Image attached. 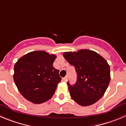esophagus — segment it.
Instances as JSON below:
<instances>
[{
    "label": "esophagus",
    "mask_w": 126,
    "mask_h": 126,
    "mask_svg": "<svg viewBox=\"0 0 126 126\" xmlns=\"http://www.w3.org/2000/svg\"><path fill=\"white\" fill-rule=\"evenodd\" d=\"M67 80H68V76H65L64 78H63V81H64L66 82Z\"/></svg>",
    "instance_id": "1"
}]
</instances>
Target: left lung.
I'll use <instances>...</instances> for the list:
<instances>
[{
  "mask_svg": "<svg viewBox=\"0 0 126 126\" xmlns=\"http://www.w3.org/2000/svg\"><path fill=\"white\" fill-rule=\"evenodd\" d=\"M63 56L75 67L77 81L69 86L71 98L83 106L96 103L105 93L111 80L110 66L97 53L90 50L64 52Z\"/></svg>",
  "mask_w": 126,
  "mask_h": 126,
  "instance_id": "left-lung-1",
  "label": "left lung"
}]
</instances>
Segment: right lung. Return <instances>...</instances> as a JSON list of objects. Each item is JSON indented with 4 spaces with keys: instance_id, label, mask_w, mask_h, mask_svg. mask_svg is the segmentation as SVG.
<instances>
[{
    "instance_id": "add662e5",
    "label": "right lung",
    "mask_w": 126,
    "mask_h": 126,
    "mask_svg": "<svg viewBox=\"0 0 126 126\" xmlns=\"http://www.w3.org/2000/svg\"><path fill=\"white\" fill-rule=\"evenodd\" d=\"M56 56L34 51L22 56L14 65V80L21 94L29 101L41 104L49 100L61 81L59 70L53 66Z\"/></svg>"
}]
</instances>
